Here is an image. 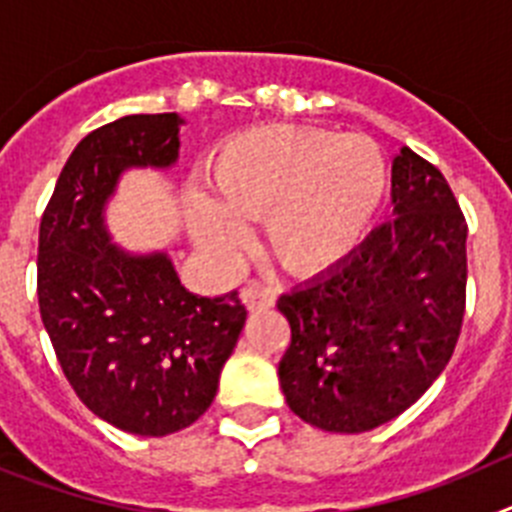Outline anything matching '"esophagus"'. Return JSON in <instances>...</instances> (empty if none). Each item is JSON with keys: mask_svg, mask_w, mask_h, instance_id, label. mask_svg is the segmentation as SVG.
<instances>
[{"mask_svg": "<svg viewBox=\"0 0 512 512\" xmlns=\"http://www.w3.org/2000/svg\"><path fill=\"white\" fill-rule=\"evenodd\" d=\"M275 298H278L275 296V288L260 283V280L247 283L245 288H242V301H245V306L250 308V311H262V308L275 306Z\"/></svg>", "mask_w": 512, "mask_h": 512, "instance_id": "esophagus-1", "label": "esophagus"}]
</instances>
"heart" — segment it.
Returning <instances> with one entry per match:
<instances>
[{"label": "heart", "mask_w": 512, "mask_h": 512, "mask_svg": "<svg viewBox=\"0 0 512 512\" xmlns=\"http://www.w3.org/2000/svg\"><path fill=\"white\" fill-rule=\"evenodd\" d=\"M209 188L216 205L204 196L188 204L199 245L232 255L245 239L237 219H265L270 255L311 278L362 245L388 191V163L370 137L275 124L224 142Z\"/></svg>", "instance_id": "b5f03b06"}]
</instances>
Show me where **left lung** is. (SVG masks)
Returning <instances> with one entry per match:
<instances>
[{
    "mask_svg": "<svg viewBox=\"0 0 512 512\" xmlns=\"http://www.w3.org/2000/svg\"><path fill=\"white\" fill-rule=\"evenodd\" d=\"M395 216L339 267L278 298L288 408L362 434L411 408L449 365L467 306V219L434 163L400 147Z\"/></svg>",
    "mask_w": 512,
    "mask_h": 512,
    "instance_id": "8db88e82",
    "label": "left lung"
}]
</instances>
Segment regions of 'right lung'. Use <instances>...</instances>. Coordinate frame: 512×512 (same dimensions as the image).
<instances>
[{
	"label": "right lung",
	"mask_w": 512,
	"mask_h": 512,
	"mask_svg": "<svg viewBox=\"0 0 512 512\" xmlns=\"http://www.w3.org/2000/svg\"><path fill=\"white\" fill-rule=\"evenodd\" d=\"M178 127L176 112L130 114L89 132L40 219L38 303L58 365L91 413L137 436L204 416L247 319L237 290L193 296L168 257L124 255L104 229L119 173L173 163Z\"/></svg>",
	"instance_id": "right-lung-1"
}]
</instances>
